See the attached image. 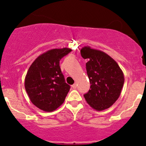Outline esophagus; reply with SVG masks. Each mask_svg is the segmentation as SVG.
I'll use <instances>...</instances> for the list:
<instances>
[{"label": "esophagus", "mask_w": 146, "mask_h": 146, "mask_svg": "<svg viewBox=\"0 0 146 146\" xmlns=\"http://www.w3.org/2000/svg\"><path fill=\"white\" fill-rule=\"evenodd\" d=\"M72 88H73V89H76L77 88V84H74L72 86Z\"/></svg>", "instance_id": "obj_1"}]
</instances>
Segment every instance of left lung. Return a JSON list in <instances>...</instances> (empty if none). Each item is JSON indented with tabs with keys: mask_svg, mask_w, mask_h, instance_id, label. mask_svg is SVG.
I'll return each mask as SVG.
<instances>
[{
	"mask_svg": "<svg viewBox=\"0 0 146 146\" xmlns=\"http://www.w3.org/2000/svg\"><path fill=\"white\" fill-rule=\"evenodd\" d=\"M81 55L86 62L90 90L84 98L96 110L110 108L120 96L124 84V75L117 62L109 55L99 50L84 46Z\"/></svg>",
	"mask_w": 146,
	"mask_h": 146,
	"instance_id": "obj_1",
	"label": "left lung"
}]
</instances>
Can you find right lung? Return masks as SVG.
I'll return each mask as SVG.
<instances>
[{"instance_id":"obj_1","label":"right lung","mask_w":146,"mask_h":146,"mask_svg":"<svg viewBox=\"0 0 146 146\" xmlns=\"http://www.w3.org/2000/svg\"><path fill=\"white\" fill-rule=\"evenodd\" d=\"M72 50L54 48L40 55L29 67L25 88L31 102L45 112L54 111L64 102L70 90L59 65Z\"/></svg>"}]
</instances>
